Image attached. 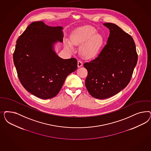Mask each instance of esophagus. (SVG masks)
Returning a JSON list of instances; mask_svg holds the SVG:
<instances>
[{
    "mask_svg": "<svg viewBox=\"0 0 151 151\" xmlns=\"http://www.w3.org/2000/svg\"><path fill=\"white\" fill-rule=\"evenodd\" d=\"M83 65V62L81 60H78V67L79 68L81 67H82Z\"/></svg>",
    "mask_w": 151,
    "mask_h": 151,
    "instance_id": "1",
    "label": "esophagus"
}]
</instances>
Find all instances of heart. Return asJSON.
<instances>
[{
    "mask_svg": "<svg viewBox=\"0 0 151 151\" xmlns=\"http://www.w3.org/2000/svg\"><path fill=\"white\" fill-rule=\"evenodd\" d=\"M104 42L102 36L97 34V30L92 27H83L77 29L71 36L70 42H67L68 47L72 44L81 45L79 52L84 58L92 59L100 53Z\"/></svg>",
    "mask_w": 151,
    "mask_h": 151,
    "instance_id": "1",
    "label": "heart"
}]
</instances>
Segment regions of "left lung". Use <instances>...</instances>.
Listing matches in <instances>:
<instances>
[{
	"mask_svg": "<svg viewBox=\"0 0 151 151\" xmlns=\"http://www.w3.org/2000/svg\"><path fill=\"white\" fill-rule=\"evenodd\" d=\"M109 29L107 44L95 59L84 64L88 71L85 84L93 97L106 99L129 83L138 60L133 38L118 25L106 23Z\"/></svg>",
	"mask_w": 151,
	"mask_h": 151,
	"instance_id": "1",
	"label": "left lung"
}]
</instances>
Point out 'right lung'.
I'll list each match as a JSON object with an SVG mask.
<instances>
[{"label":"right lung","mask_w":151,"mask_h":151,"mask_svg":"<svg viewBox=\"0 0 151 151\" xmlns=\"http://www.w3.org/2000/svg\"><path fill=\"white\" fill-rule=\"evenodd\" d=\"M62 29L34 22L17 41L13 61L20 82L28 92L41 99L57 96L67 77L77 69L76 59H63L54 50L55 43L63 42Z\"/></svg>","instance_id":"obj_1"}]
</instances>
